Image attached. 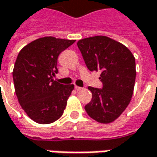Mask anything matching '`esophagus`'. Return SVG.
<instances>
[{
    "label": "esophagus",
    "instance_id": "34e87169",
    "mask_svg": "<svg viewBox=\"0 0 157 157\" xmlns=\"http://www.w3.org/2000/svg\"><path fill=\"white\" fill-rule=\"evenodd\" d=\"M75 89L76 91H81L82 88V87H79V86H77V85H75Z\"/></svg>",
    "mask_w": 157,
    "mask_h": 157
}]
</instances>
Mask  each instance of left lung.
I'll list each match as a JSON object with an SVG mask.
<instances>
[{
	"instance_id": "obj_1",
	"label": "left lung",
	"mask_w": 157,
	"mask_h": 157,
	"mask_svg": "<svg viewBox=\"0 0 157 157\" xmlns=\"http://www.w3.org/2000/svg\"><path fill=\"white\" fill-rule=\"evenodd\" d=\"M78 48L90 71H101L102 89L89 86L87 114L100 123L118 119L130 102L136 80L135 57L127 47L105 36L81 39Z\"/></svg>"
}]
</instances>
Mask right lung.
Here are the masks:
<instances>
[{"instance_id": "obj_1", "label": "right lung", "mask_w": 157, "mask_h": 157, "mask_svg": "<svg viewBox=\"0 0 157 157\" xmlns=\"http://www.w3.org/2000/svg\"><path fill=\"white\" fill-rule=\"evenodd\" d=\"M75 40L40 37L22 48L14 64L12 76L18 101L27 115L39 124L57 121L66 107L74 84L54 80L57 58Z\"/></svg>"}]
</instances>
